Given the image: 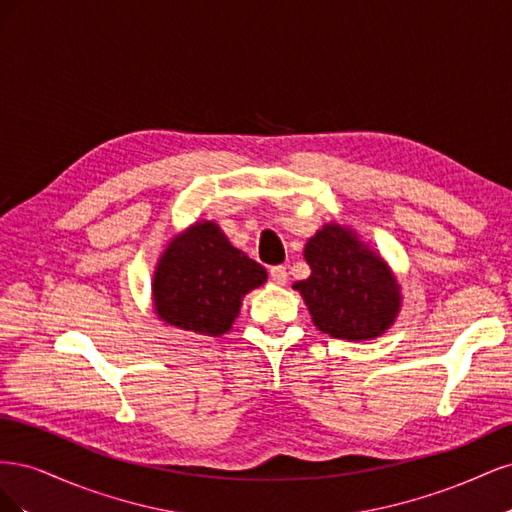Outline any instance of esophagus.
Returning a JSON list of instances; mask_svg holds the SVG:
<instances>
[{"label": "esophagus", "instance_id": "obj_1", "mask_svg": "<svg viewBox=\"0 0 512 512\" xmlns=\"http://www.w3.org/2000/svg\"><path fill=\"white\" fill-rule=\"evenodd\" d=\"M269 275H271V280H273L275 284H280V286H284V284L288 282V271H286V267H282V265L271 267V269H269Z\"/></svg>", "mask_w": 512, "mask_h": 512}]
</instances>
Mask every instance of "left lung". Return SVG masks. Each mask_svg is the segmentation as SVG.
Listing matches in <instances>:
<instances>
[{
  "label": "left lung",
  "mask_w": 512,
  "mask_h": 512,
  "mask_svg": "<svg viewBox=\"0 0 512 512\" xmlns=\"http://www.w3.org/2000/svg\"><path fill=\"white\" fill-rule=\"evenodd\" d=\"M309 273L294 282L316 329L335 339L365 342L389 331L401 312V286L378 252L356 230L329 222L303 247Z\"/></svg>",
  "instance_id": "8db88e82"
}]
</instances>
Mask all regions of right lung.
<instances>
[{"mask_svg":"<svg viewBox=\"0 0 512 512\" xmlns=\"http://www.w3.org/2000/svg\"><path fill=\"white\" fill-rule=\"evenodd\" d=\"M265 282V267L237 250L218 224L198 220L166 243L151 299L164 324L220 337L239 316L245 294Z\"/></svg>","mask_w":512,"mask_h":512,"instance_id":"obj_1","label":"right lung"}]
</instances>
